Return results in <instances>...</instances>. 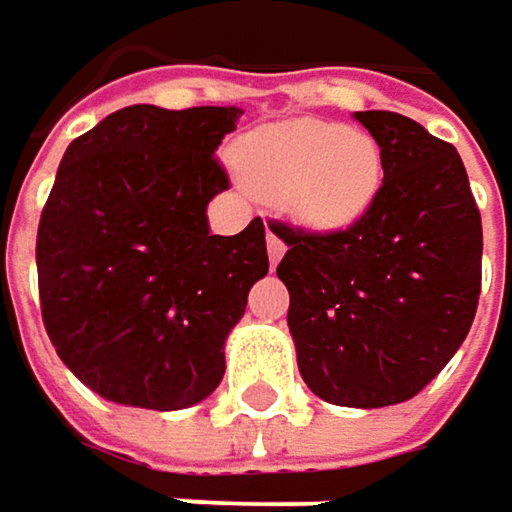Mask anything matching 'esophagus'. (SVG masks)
I'll return each instance as SVG.
<instances>
[{
	"mask_svg": "<svg viewBox=\"0 0 512 512\" xmlns=\"http://www.w3.org/2000/svg\"><path fill=\"white\" fill-rule=\"evenodd\" d=\"M278 231V228H275ZM272 228H266V252H269V260H272V266L284 257V252H287V243L275 234Z\"/></svg>",
	"mask_w": 512,
	"mask_h": 512,
	"instance_id": "esophagus-1",
	"label": "esophagus"
}]
</instances>
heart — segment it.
Segmentation results:
<instances>
[{
    "label": "heart",
    "instance_id": "heart-1",
    "mask_svg": "<svg viewBox=\"0 0 512 512\" xmlns=\"http://www.w3.org/2000/svg\"><path fill=\"white\" fill-rule=\"evenodd\" d=\"M246 184L313 231H343L363 219L381 193L384 161L378 143L325 119L263 125L240 143Z\"/></svg>",
    "mask_w": 512,
    "mask_h": 512
}]
</instances>
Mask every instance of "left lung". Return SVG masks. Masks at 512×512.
<instances>
[{
    "mask_svg": "<svg viewBox=\"0 0 512 512\" xmlns=\"http://www.w3.org/2000/svg\"><path fill=\"white\" fill-rule=\"evenodd\" d=\"M384 184L354 225L275 222L287 325L304 384L340 407H390L425 390L466 340L481 296V210L457 149L393 111H357Z\"/></svg>",
    "mask_w": 512,
    "mask_h": 512,
    "instance_id": "obj_1",
    "label": "left lung"
}]
</instances>
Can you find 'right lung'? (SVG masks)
Returning a JSON list of instances; mask_svg holds the SVG:
<instances>
[{"instance_id": "1", "label": "right lung", "mask_w": 512, "mask_h": 512, "mask_svg": "<svg viewBox=\"0 0 512 512\" xmlns=\"http://www.w3.org/2000/svg\"><path fill=\"white\" fill-rule=\"evenodd\" d=\"M240 108L131 105L64 152L37 228L43 325L108 401L181 410L225 375V340L269 272L266 231L210 234L216 161Z\"/></svg>"}]
</instances>
